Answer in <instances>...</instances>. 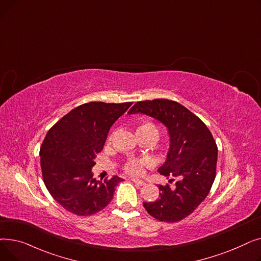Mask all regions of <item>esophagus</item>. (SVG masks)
<instances>
[{
    "label": "esophagus",
    "instance_id": "1",
    "mask_svg": "<svg viewBox=\"0 0 261 261\" xmlns=\"http://www.w3.org/2000/svg\"><path fill=\"white\" fill-rule=\"evenodd\" d=\"M132 182H133V183H135L136 185H139V186H143V185H145V184H146L144 181L139 180V179H132Z\"/></svg>",
    "mask_w": 261,
    "mask_h": 261
}]
</instances>
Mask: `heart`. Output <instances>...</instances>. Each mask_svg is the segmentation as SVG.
Here are the masks:
<instances>
[{
    "mask_svg": "<svg viewBox=\"0 0 261 261\" xmlns=\"http://www.w3.org/2000/svg\"><path fill=\"white\" fill-rule=\"evenodd\" d=\"M141 128H151V129H155V127L152 125L151 122H144L139 127V129ZM158 132V131H156ZM149 161L147 159H130L126 164H125V170L130 173V174H140L142 173L143 170V166L146 165Z\"/></svg>",
    "mask_w": 261,
    "mask_h": 261,
    "instance_id": "b5f03b06",
    "label": "heart"
}]
</instances>
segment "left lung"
<instances>
[{
	"mask_svg": "<svg viewBox=\"0 0 261 261\" xmlns=\"http://www.w3.org/2000/svg\"><path fill=\"white\" fill-rule=\"evenodd\" d=\"M128 113L146 114L168 130L169 149L159 172L177 181L172 187L159 185L160 198L144 202V207L160 221H180L206 198L215 181L218 148L213 135L198 116L176 101H139Z\"/></svg>",
	"mask_w": 261,
	"mask_h": 261,
	"instance_id": "1",
	"label": "left lung"
}]
</instances>
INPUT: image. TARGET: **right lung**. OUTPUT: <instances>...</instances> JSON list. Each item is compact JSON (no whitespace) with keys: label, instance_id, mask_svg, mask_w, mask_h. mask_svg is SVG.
I'll use <instances>...</instances> for the list:
<instances>
[{"label":"right lung","instance_id":"obj_1","mask_svg":"<svg viewBox=\"0 0 261 261\" xmlns=\"http://www.w3.org/2000/svg\"><path fill=\"white\" fill-rule=\"evenodd\" d=\"M131 105L84 103L48 130L40 149L43 181L51 197L67 212L91 216L113 199L121 177L114 175L105 182L97 181L92 168L110 128Z\"/></svg>","mask_w":261,"mask_h":261}]
</instances>
